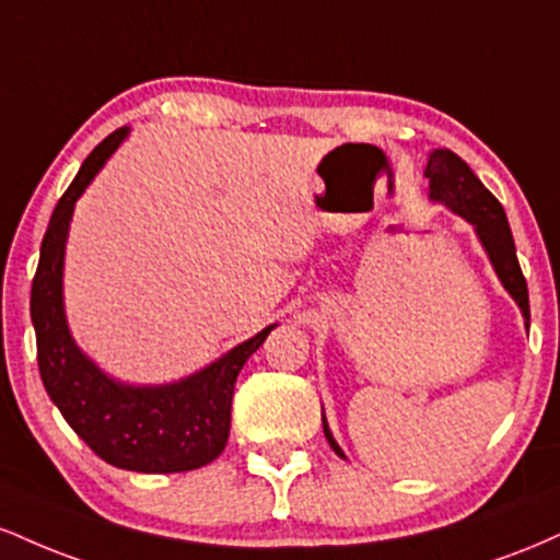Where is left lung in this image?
Returning <instances> with one entry per match:
<instances>
[{"label": "left lung", "instance_id": "8db88e82", "mask_svg": "<svg viewBox=\"0 0 560 560\" xmlns=\"http://www.w3.org/2000/svg\"><path fill=\"white\" fill-rule=\"evenodd\" d=\"M423 173L429 178V195H432V199L445 202L447 208H453L455 213L464 215L468 223L477 226L479 240L485 244L500 281L513 294V300L518 302V307L524 311V318L529 320V292H526V279L522 273V266H518L516 244H513V234L511 226H508L503 205L474 176V171L468 168L464 160L450 150H434ZM324 434L334 453L342 455V450L334 442L326 421Z\"/></svg>", "mask_w": 560, "mask_h": 560}]
</instances>
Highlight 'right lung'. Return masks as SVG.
Instances as JSON below:
<instances>
[{
	"instance_id": "add662e5",
	"label": "right lung",
	"mask_w": 560,
	"mask_h": 560,
	"mask_svg": "<svg viewBox=\"0 0 560 560\" xmlns=\"http://www.w3.org/2000/svg\"><path fill=\"white\" fill-rule=\"evenodd\" d=\"M126 133L128 128H118L94 147L49 218L31 284L38 374L62 419L102 460L141 474L191 471L208 466L226 447L234 382L273 326L234 347L199 374L165 387L115 384L81 355L62 313L68 223L75 199L118 150Z\"/></svg>"
}]
</instances>
